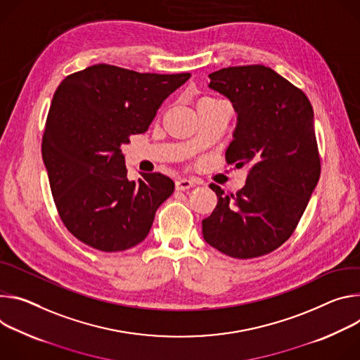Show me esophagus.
Returning <instances> with one entry per match:
<instances>
[{"instance_id":"esophagus-1","label":"esophagus","mask_w":360,"mask_h":360,"mask_svg":"<svg viewBox=\"0 0 360 360\" xmlns=\"http://www.w3.org/2000/svg\"><path fill=\"white\" fill-rule=\"evenodd\" d=\"M195 184H197V180H194V179H179V180H176V190L184 191V190L194 187Z\"/></svg>"}]
</instances>
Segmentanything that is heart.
I'll return each instance as SVG.
<instances>
[{
  "label": "heart",
  "mask_w": 360,
  "mask_h": 360,
  "mask_svg": "<svg viewBox=\"0 0 360 360\" xmlns=\"http://www.w3.org/2000/svg\"><path fill=\"white\" fill-rule=\"evenodd\" d=\"M212 100H214V98H203L202 101H212ZM202 101H200V103H202Z\"/></svg>",
  "instance_id": "b5f03b06"
}]
</instances>
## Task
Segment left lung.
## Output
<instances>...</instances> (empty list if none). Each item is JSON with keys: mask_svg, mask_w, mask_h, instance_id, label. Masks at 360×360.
<instances>
[{"mask_svg": "<svg viewBox=\"0 0 360 360\" xmlns=\"http://www.w3.org/2000/svg\"><path fill=\"white\" fill-rule=\"evenodd\" d=\"M209 87L226 96L237 126L226 151L229 165L246 166V184L224 194L202 221L205 240L234 259H255L293 234L321 177V155L306 94L269 67L238 65L209 74Z\"/></svg>", "mask_w": 360, "mask_h": 360, "instance_id": "left-lung-1", "label": "left lung"}]
</instances>
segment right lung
<instances>
[{
	"label": "right lung",
	"mask_w": 360,
	"mask_h": 360,
	"mask_svg": "<svg viewBox=\"0 0 360 360\" xmlns=\"http://www.w3.org/2000/svg\"><path fill=\"white\" fill-rule=\"evenodd\" d=\"M190 75L96 64L57 87L41 153L60 219L79 242L123 252L147 237L174 183L160 173L130 181L122 144L147 131L158 107Z\"/></svg>",
	"instance_id": "add662e5"
}]
</instances>
